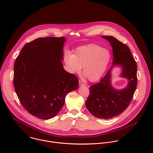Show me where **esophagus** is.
<instances>
[{
    "mask_svg": "<svg viewBox=\"0 0 153 153\" xmlns=\"http://www.w3.org/2000/svg\"><path fill=\"white\" fill-rule=\"evenodd\" d=\"M79 84L80 86H85V84L83 82H82L81 81H79Z\"/></svg>",
    "mask_w": 153,
    "mask_h": 153,
    "instance_id": "obj_1",
    "label": "esophagus"
}]
</instances>
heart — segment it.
<instances>
[{"instance_id":"1","label":"heart","mask_w":153,"mask_h":153,"mask_svg":"<svg viewBox=\"0 0 153 153\" xmlns=\"http://www.w3.org/2000/svg\"><path fill=\"white\" fill-rule=\"evenodd\" d=\"M109 51L96 44L80 46L72 54L66 53L64 61L71 74H79L82 67V74L91 82L99 80L110 63Z\"/></svg>"}]
</instances>
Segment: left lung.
<instances>
[{
  "instance_id": "obj_1",
  "label": "left lung",
  "mask_w": 153,
  "mask_h": 153,
  "mask_svg": "<svg viewBox=\"0 0 153 153\" xmlns=\"http://www.w3.org/2000/svg\"><path fill=\"white\" fill-rule=\"evenodd\" d=\"M102 37L107 39L112 48V66L98 83L90 87L85 105L94 117L110 119L119 115L130 104L137 84V66L127 45L111 36ZM117 65L122 68L121 76L129 80L128 86L120 90L113 88L110 81L111 68Z\"/></svg>"
}]
</instances>
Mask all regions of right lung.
Instances as JSON below:
<instances>
[{
	"label": "right lung",
	"instance_id": "1",
	"mask_svg": "<svg viewBox=\"0 0 153 153\" xmlns=\"http://www.w3.org/2000/svg\"><path fill=\"white\" fill-rule=\"evenodd\" d=\"M64 37L39 38L27 43L14 64L13 85L23 107L39 119L55 117L78 79L64 69Z\"/></svg>",
	"mask_w": 153,
	"mask_h": 153
}]
</instances>
